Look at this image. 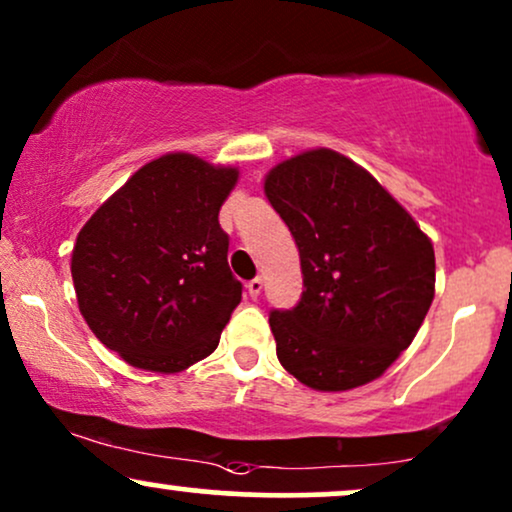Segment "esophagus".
<instances>
[{
    "label": "esophagus",
    "instance_id": "1",
    "mask_svg": "<svg viewBox=\"0 0 512 512\" xmlns=\"http://www.w3.org/2000/svg\"><path fill=\"white\" fill-rule=\"evenodd\" d=\"M245 289H248V293H250L252 298L260 296V293H262V279H260V276H255V279H250Z\"/></svg>",
    "mask_w": 512,
    "mask_h": 512
}]
</instances>
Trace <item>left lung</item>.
I'll use <instances>...</instances> for the list:
<instances>
[{
	"label": "left lung",
	"instance_id": "obj_1",
	"mask_svg": "<svg viewBox=\"0 0 512 512\" xmlns=\"http://www.w3.org/2000/svg\"><path fill=\"white\" fill-rule=\"evenodd\" d=\"M264 195L296 240L305 286L296 308L269 313L279 363L320 392L380 378L431 308V240L368 170L332 149L274 166Z\"/></svg>",
	"mask_w": 512,
	"mask_h": 512
}]
</instances>
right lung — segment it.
<instances>
[{"label": "right lung", "instance_id": "add662e5", "mask_svg": "<svg viewBox=\"0 0 512 512\" xmlns=\"http://www.w3.org/2000/svg\"><path fill=\"white\" fill-rule=\"evenodd\" d=\"M236 182L238 168L166 154L139 168L76 236L81 315L129 366L180 373L219 346L243 296L219 223Z\"/></svg>", "mask_w": 512, "mask_h": 512}]
</instances>
